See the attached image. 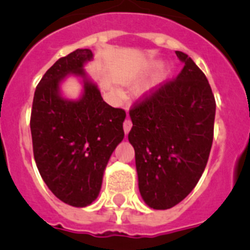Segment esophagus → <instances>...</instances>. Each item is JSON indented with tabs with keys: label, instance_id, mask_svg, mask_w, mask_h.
I'll return each instance as SVG.
<instances>
[{
	"label": "esophagus",
	"instance_id": "1",
	"mask_svg": "<svg viewBox=\"0 0 250 250\" xmlns=\"http://www.w3.org/2000/svg\"><path fill=\"white\" fill-rule=\"evenodd\" d=\"M123 126H124V131H125V134H129V131H130V130H131V127H132L131 120H130L129 118L125 119Z\"/></svg>",
	"mask_w": 250,
	"mask_h": 250
}]
</instances>
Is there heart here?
<instances>
[{"mask_svg": "<svg viewBox=\"0 0 250 250\" xmlns=\"http://www.w3.org/2000/svg\"><path fill=\"white\" fill-rule=\"evenodd\" d=\"M165 74H167V71H165V70H163V71H160V74H159V77H164L165 76Z\"/></svg>", "mask_w": 250, "mask_h": 250, "instance_id": "obj_1", "label": "heart"}]
</instances>
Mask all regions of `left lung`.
Masks as SVG:
<instances>
[{"mask_svg":"<svg viewBox=\"0 0 250 250\" xmlns=\"http://www.w3.org/2000/svg\"><path fill=\"white\" fill-rule=\"evenodd\" d=\"M184 67L132 104L129 141L135 149L139 190L152 209L185 199L207 167L214 136L215 99L204 72L182 51Z\"/></svg>","mask_w":250,"mask_h":250,"instance_id":"left-lung-1","label":"left lung"}]
</instances>
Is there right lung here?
Listing matches in <instances>:
<instances>
[{
	"label": "right lung",
	"instance_id": "1",
	"mask_svg": "<svg viewBox=\"0 0 250 250\" xmlns=\"http://www.w3.org/2000/svg\"><path fill=\"white\" fill-rule=\"evenodd\" d=\"M91 59V50L77 48L57 60L36 86L30 119L35 161L43 182L61 202L77 208L98 198L104 170L124 138L126 116L86 80L83 66ZM68 73L85 79L80 101L59 95V83Z\"/></svg>",
	"mask_w": 250,
	"mask_h": 250
}]
</instances>
